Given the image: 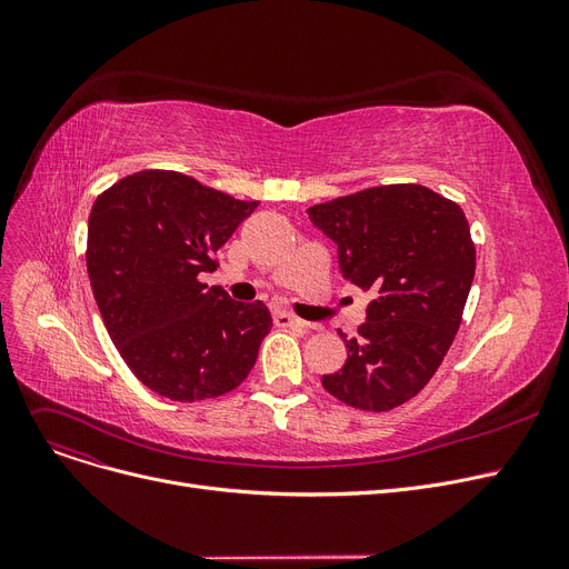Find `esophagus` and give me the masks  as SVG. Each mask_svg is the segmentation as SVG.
Listing matches in <instances>:
<instances>
[{
    "label": "esophagus",
    "mask_w": 569,
    "mask_h": 569,
    "mask_svg": "<svg viewBox=\"0 0 569 569\" xmlns=\"http://www.w3.org/2000/svg\"><path fill=\"white\" fill-rule=\"evenodd\" d=\"M274 322H277V327H307L305 320H300V318L292 316V313H286V311H277L274 313Z\"/></svg>",
    "instance_id": "esophagus-1"
}]
</instances>
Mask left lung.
Here are the masks:
<instances>
[{
    "label": "left lung",
    "instance_id": "1",
    "mask_svg": "<svg viewBox=\"0 0 569 569\" xmlns=\"http://www.w3.org/2000/svg\"><path fill=\"white\" fill-rule=\"evenodd\" d=\"M337 244L350 283L373 290L348 360L322 387L371 412L412 399L438 371L461 325L475 277L463 209L420 184L376 187L307 209Z\"/></svg>",
    "mask_w": 569,
    "mask_h": 569
}]
</instances>
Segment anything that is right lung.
<instances>
[{
    "label": "right lung",
    "instance_id": "obj_1",
    "mask_svg": "<svg viewBox=\"0 0 569 569\" xmlns=\"http://www.w3.org/2000/svg\"><path fill=\"white\" fill-rule=\"evenodd\" d=\"M260 202L172 170L103 191L87 223V274L106 330L136 378L170 401H204L242 382L272 330L262 302H234L198 277Z\"/></svg>",
    "mask_w": 569,
    "mask_h": 569
}]
</instances>
